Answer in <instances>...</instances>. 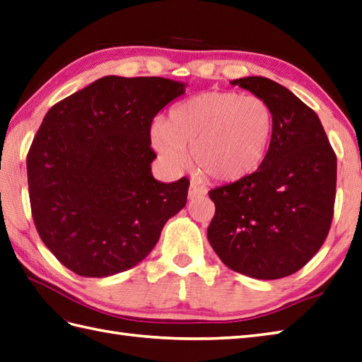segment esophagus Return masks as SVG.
I'll return each instance as SVG.
<instances>
[{
  "label": "esophagus",
  "mask_w": 362,
  "mask_h": 362,
  "mask_svg": "<svg viewBox=\"0 0 362 362\" xmlns=\"http://www.w3.org/2000/svg\"><path fill=\"white\" fill-rule=\"evenodd\" d=\"M205 194V191L204 189H200L197 185H194V183H191L189 185V188H188V199L189 200H194V199H197L199 196H204Z\"/></svg>",
  "instance_id": "obj_1"
}]
</instances>
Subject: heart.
Wrapping results in <instances>:
<instances>
[{
  "instance_id": "heart-1",
  "label": "heart",
  "mask_w": 362,
  "mask_h": 362,
  "mask_svg": "<svg viewBox=\"0 0 362 362\" xmlns=\"http://www.w3.org/2000/svg\"><path fill=\"white\" fill-rule=\"evenodd\" d=\"M273 115L262 98L231 90H208L174 106L166 124L156 123L151 143L163 162L182 170L191 148L194 165L209 179L234 183L264 163Z\"/></svg>"
}]
</instances>
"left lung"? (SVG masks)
Listing matches in <instances>:
<instances>
[{
	"instance_id": "1",
	"label": "left lung",
	"mask_w": 362,
	"mask_h": 362,
	"mask_svg": "<svg viewBox=\"0 0 362 362\" xmlns=\"http://www.w3.org/2000/svg\"><path fill=\"white\" fill-rule=\"evenodd\" d=\"M231 85L250 90L273 115L264 163L250 177L209 191L216 214L208 240L233 272L281 279L300 270L329 234L336 156L313 109L265 77Z\"/></svg>"
}]
</instances>
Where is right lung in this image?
<instances>
[{"instance_id":"1","label":"right lung","mask_w":362,"mask_h":362,"mask_svg":"<svg viewBox=\"0 0 362 362\" xmlns=\"http://www.w3.org/2000/svg\"><path fill=\"white\" fill-rule=\"evenodd\" d=\"M187 85L107 75L49 109L28 154L32 217L71 272L106 277L145 259L187 205L188 179L163 183L151 123Z\"/></svg>"}]
</instances>
